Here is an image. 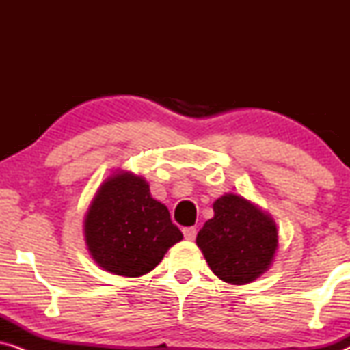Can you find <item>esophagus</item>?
I'll return each mask as SVG.
<instances>
[{"mask_svg":"<svg viewBox=\"0 0 350 350\" xmlns=\"http://www.w3.org/2000/svg\"><path fill=\"white\" fill-rule=\"evenodd\" d=\"M183 236H185L186 241H194L196 236H198V229L193 228V226L185 228L183 229Z\"/></svg>","mask_w":350,"mask_h":350,"instance_id":"1","label":"esophagus"}]
</instances>
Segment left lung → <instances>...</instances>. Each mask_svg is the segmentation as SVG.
Returning a JSON list of instances; mask_svg holds the SVG:
<instances>
[{
	"instance_id": "1",
	"label": "left lung",
	"mask_w": 350,
	"mask_h": 350,
	"mask_svg": "<svg viewBox=\"0 0 350 350\" xmlns=\"http://www.w3.org/2000/svg\"><path fill=\"white\" fill-rule=\"evenodd\" d=\"M196 243L213 274L231 285L252 284L269 269L279 248L277 224L267 212L241 194L213 202Z\"/></svg>"
}]
</instances>
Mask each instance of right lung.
I'll list each match as a JSON object with an SVG mask.
<instances>
[{
	"mask_svg": "<svg viewBox=\"0 0 350 350\" xmlns=\"http://www.w3.org/2000/svg\"><path fill=\"white\" fill-rule=\"evenodd\" d=\"M85 245L102 269L140 277L154 269L183 239L169 208L142 175L118 169L100 185L84 215Z\"/></svg>",
	"mask_w": 350,
	"mask_h": 350,
	"instance_id": "1",
	"label": "right lung"
}]
</instances>
